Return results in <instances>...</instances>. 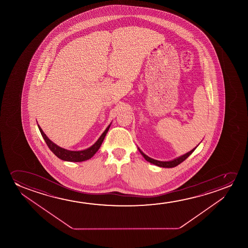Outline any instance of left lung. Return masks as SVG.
<instances>
[{
	"label": "left lung",
	"mask_w": 248,
	"mask_h": 248,
	"mask_svg": "<svg viewBox=\"0 0 248 248\" xmlns=\"http://www.w3.org/2000/svg\"><path fill=\"white\" fill-rule=\"evenodd\" d=\"M195 149H196V147L194 149L191 150V151H190L189 153H187L186 154L183 155V156H180V157H178L176 159H173V161H170V162H161V161L153 159V158H151L149 156H146V154H144L139 149V151L140 153H141V155L144 156V158L147 162H149V163H153V164H155L156 166L163 167V168H173V167H176L177 165H179L180 163H182L183 161L186 159L187 157L190 156L191 153H193Z\"/></svg>",
	"instance_id": "1"
}]
</instances>
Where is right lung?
I'll list each match as a JSON object with an SVG mask.
<instances>
[{
  "label": "right lung",
  "instance_id": "right-lung-1",
  "mask_svg": "<svg viewBox=\"0 0 248 248\" xmlns=\"http://www.w3.org/2000/svg\"><path fill=\"white\" fill-rule=\"evenodd\" d=\"M38 127H39L41 136L44 138L45 141L49 149L51 150V152L54 153L55 155L58 156V158L64 160V161H68V162H83V161H85V160L90 159L98 151L100 146L102 145L103 140L105 138L107 133L108 131L110 125L106 129L105 131L103 132L101 137L99 138L98 140L93 146H91L88 149L84 150V151H78V152L68 151V150L63 149V148L57 146L56 144L51 141V140L48 139L47 136L45 135V133L42 131L41 127L39 125H38Z\"/></svg>",
  "mask_w": 248,
  "mask_h": 248
}]
</instances>
